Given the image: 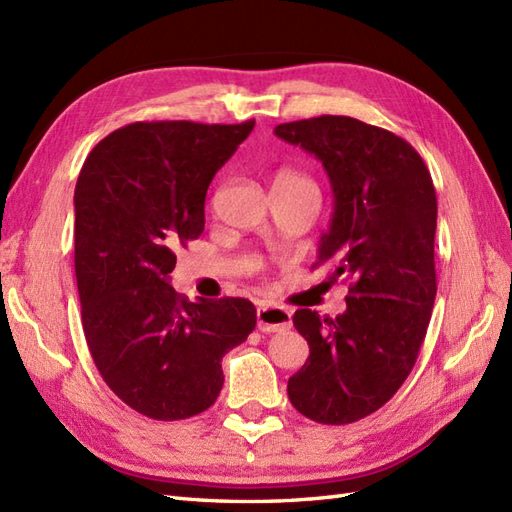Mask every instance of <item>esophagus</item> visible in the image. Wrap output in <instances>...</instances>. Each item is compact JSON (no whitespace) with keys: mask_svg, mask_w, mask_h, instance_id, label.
I'll use <instances>...</instances> for the list:
<instances>
[{"mask_svg":"<svg viewBox=\"0 0 512 512\" xmlns=\"http://www.w3.org/2000/svg\"><path fill=\"white\" fill-rule=\"evenodd\" d=\"M290 312L280 306H262L256 312V327L262 334H275V331H284L290 327Z\"/></svg>","mask_w":512,"mask_h":512,"instance_id":"esophagus-1","label":"esophagus"}]
</instances>
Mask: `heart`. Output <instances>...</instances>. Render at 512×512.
<instances>
[{"mask_svg":"<svg viewBox=\"0 0 512 512\" xmlns=\"http://www.w3.org/2000/svg\"><path fill=\"white\" fill-rule=\"evenodd\" d=\"M273 187H286V189H301V191H312L319 196L316 191V185L310 181L306 174H301L297 170H280L273 178Z\"/></svg>","mask_w":512,"mask_h":512,"instance_id":"b5f03b06","label":"heart"}]
</instances>
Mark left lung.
<instances>
[{
  "mask_svg": "<svg viewBox=\"0 0 512 512\" xmlns=\"http://www.w3.org/2000/svg\"><path fill=\"white\" fill-rule=\"evenodd\" d=\"M284 142L323 163L334 215L319 262L349 284L347 312L303 308L295 329L310 355L288 398L321 424H351L383 407L416 364L437 293V196L431 172L403 137L349 116L278 124Z\"/></svg>",
  "mask_w": 512,
  "mask_h": 512,
  "instance_id": "obj_1",
  "label": "left lung"
}]
</instances>
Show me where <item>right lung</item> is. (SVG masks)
<instances>
[{"label":"right lung","mask_w":512,"mask_h":512,"mask_svg":"<svg viewBox=\"0 0 512 512\" xmlns=\"http://www.w3.org/2000/svg\"><path fill=\"white\" fill-rule=\"evenodd\" d=\"M252 129L254 120L133 122L96 144L79 172L81 325L109 390L146 418L209 409L224 385L222 357L256 327L252 301L193 303L170 286L176 250L204 230L206 189Z\"/></svg>","instance_id":"obj_1"}]
</instances>
